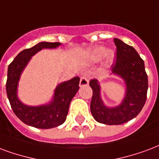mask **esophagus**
<instances>
[{"label":"esophagus","instance_id":"34e87169","mask_svg":"<svg viewBox=\"0 0 159 159\" xmlns=\"http://www.w3.org/2000/svg\"><path fill=\"white\" fill-rule=\"evenodd\" d=\"M89 84V79L86 76H83L81 77V80H80V87H84V86H87Z\"/></svg>","mask_w":159,"mask_h":159}]
</instances>
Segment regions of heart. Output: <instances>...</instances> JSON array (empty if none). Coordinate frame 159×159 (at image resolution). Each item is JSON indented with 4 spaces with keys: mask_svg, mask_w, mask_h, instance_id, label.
<instances>
[{
    "mask_svg": "<svg viewBox=\"0 0 159 159\" xmlns=\"http://www.w3.org/2000/svg\"><path fill=\"white\" fill-rule=\"evenodd\" d=\"M105 56H107L109 60H111V53L103 47H96L94 49L87 51L85 54V59L90 63H97Z\"/></svg>",
    "mask_w": 159,
    "mask_h": 159,
    "instance_id": "obj_1",
    "label": "heart"
}]
</instances>
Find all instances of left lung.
<instances>
[{"instance_id": "1", "label": "left lung", "mask_w": 159, "mask_h": 159, "mask_svg": "<svg viewBox=\"0 0 159 159\" xmlns=\"http://www.w3.org/2000/svg\"><path fill=\"white\" fill-rule=\"evenodd\" d=\"M116 62L111 66V75L121 78L125 84V97L115 107L107 106L101 98V86L97 79L90 81L93 89L90 109L95 120L105 125H121L135 118L144 106L148 89L144 61L132 46L119 39H114Z\"/></svg>"}]
</instances>
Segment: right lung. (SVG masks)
<instances>
[{
  "label": "right lung",
  "instance_id": "right-lung-1",
  "mask_svg": "<svg viewBox=\"0 0 159 159\" xmlns=\"http://www.w3.org/2000/svg\"><path fill=\"white\" fill-rule=\"evenodd\" d=\"M61 43L40 42L30 49L21 51L11 62L7 70V94L14 114L23 123L39 129H50L65 122L70 101L79 89L80 78L73 77L56 86L52 99L45 104L30 106L23 103L17 96L20 77L32 56L43 49H56Z\"/></svg>",
  "mask_w": 159,
  "mask_h": 159
}]
</instances>
